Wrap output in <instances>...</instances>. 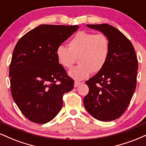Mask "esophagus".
Here are the masks:
<instances>
[{
  "label": "esophagus",
  "instance_id": "1",
  "mask_svg": "<svg viewBox=\"0 0 146 146\" xmlns=\"http://www.w3.org/2000/svg\"><path fill=\"white\" fill-rule=\"evenodd\" d=\"M81 84V82H78V81H75V83H74V87H78L79 85Z\"/></svg>",
  "mask_w": 146,
  "mask_h": 146
}]
</instances>
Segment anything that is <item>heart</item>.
Masks as SVG:
<instances>
[{"mask_svg":"<svg viewBox=\"0 0 146 146\" xmlns=\"http://www.w3.org/2000/svg\"><path fill=\"white\" fill-rule=\"evenodd\" d=\"M68 48L60 45L56 48V55L58 63L65 68H71L78 59L80 64L68 72L71 78L82 80L92 73H98L105 66L110 52L108 37L103 33L95 34L82 31L68 42Z\"/></svg>","mask_w":146,"mask_h":146,"instance_id":"heart-1","label":"heart"}]
</instances>
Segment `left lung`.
<instances>
[{"label": "left lung", "instance_id": "obj_1", "mask_svg": "<svg viewBox=\"0 0 146 146\" xmlns=\"http://www.w3.org/2000/svg\"><path fill=\"white\" fill-rule=\"evenodd\" d=\"M108 37L110 52L105 66L86 82L89 92L84 105L94 118L102 121L116 119L128 108L136 88L138 62L128 38L108 24L87 25Z\"/></svg>", "mask_w": 146, "mask_h": 146}]
</instances>
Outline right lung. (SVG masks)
<instances>
[{"label":"right lung","mask_w":146,"mask_h":146,"mask_svg":"<svg viewBox=\"0 0 146 146\" xmlns=\"http://www.w3.org/2000/svg\"><path fill=\"white\" fill-rule=\"evenodd\" d=\"M78 25H41L25 34L15 46L9 66L11 93L31 121L46 123L58 115L62 97L74 86L58 63L56 48Z\"/></svg>","instance_id":"add662e5"}]
</instances>
